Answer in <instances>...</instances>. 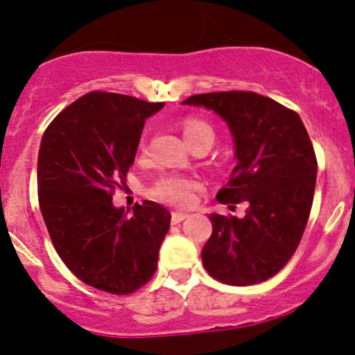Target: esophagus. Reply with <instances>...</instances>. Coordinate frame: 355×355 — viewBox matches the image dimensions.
<instances>
[{
  "label": "esophagus",
  "mask_w": 355,
  "mask_h": 355,
  "mask_svg": "<svg viewBox=\"0 0 355 355\" xmlns=\"http://www.w3.org/2000/svg\"><path fill=\"white\" fill-rule=\"evenodd\" d=\"M188 214L183 213V211H172V223L173 224H178L182 223L183 219H187Z\"/></svg>",
  "instance_id": "obj_1"
}]
</instances>
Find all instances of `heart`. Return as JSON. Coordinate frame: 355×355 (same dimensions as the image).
Wrapping results in <instances>:
<instances>
[{
  "label": "heart",
  "instance_id": "1",
  "mask_svg": "<svg viewBox=\"0 0 355 355\" xmlns=\"http://www.w3.org/2000/svg\"><path fill=\"white\" fill-rule=\"evenodd\" d=\"M182 134L185 137L187 144L193 146L196 142H209L213 144L214 132L209 124L196 118H187L182 123ZM144 147V142H141ZM196 190V183L190 178L182 177V175H165L159 178L155 185L150 188V195L164 203L185 206L193 200V193Z\"/></svg>",
  "mask_w": 355,
  "mask_h": 355
}]
</instances>
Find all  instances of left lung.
<instances>
[{
	"mask_svg": "<svg viewBox=\"0 0 355 355\" xmlns=\"http://www.w3.org/2000/svg\"><path fill=\"white\" fill-rule=\"evenodd\" d=\"M183 105L213 110L230 125L237 165L216 198L249 203L242 219L211 214L203 266L227 285L266 282L295 254L311 211L318 162L306 128L293 110L254 92L203 93Z\"/></svg>",
	"mask_w": 355,
	"mask_h": 355,
	"instance_id": "left-lung-1",
	"label": "left lung"
}]
</instances>
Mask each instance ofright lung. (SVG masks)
Returning <instances> with one entry per match:
<instances>
[{
  "mask_svg": "<svg viewBox=\"0 0 355 355\" xmlns=\"http://www.w3.org/2000/svg\"><path fill=\"white\" fill-rule=\"evenodd\" d=\"M165 103L89 92L49 124L37 159L39 206L53 248L93 288L129 295L154 277L170 213L154 201L113 206L146 119Z\"/></svg>",
  "mask_w": 355,
  "mask_h": 355,
  "instance_id": "add662e5",
  "label": "right lung"
}]
</instances>
